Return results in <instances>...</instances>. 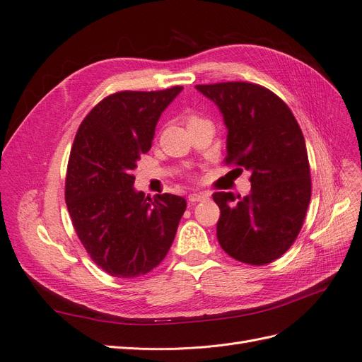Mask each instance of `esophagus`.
<instances>
[{
    "instance_id": "esophagus-1",
    "label": "esophagus",
    "mask_w": 362,
    "mask_h": 362,
    "mask_svg": "<svg viewBox=\"0 0 362 362\" xmlns=\"http://www.w3.org/2000/svg\"><path fill=\"white\" fill-rule=\"evenodd\" d=\"M206 199H208V194H205V193H192V194L189 196V201L193 202V204H196V202H204V201H206Z\"/></svg>"
}]
</instances>
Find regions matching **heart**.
Listing matches in <instances>:
<instances>
[{
    "label": "heart",
    "instance_id": "heart-1",
    "mask_svg": "<svg viewBox=\"0 0 362 362\" xmlns=\"http://www.w3.org/2000/svg\"><path fill=\"white\" fill-rule=\"evenodd\" d=\"M201 120H204L201 116L198 115H187L185 116V125H192V124H196V122H201Z\"/></svg>",
    "mask_w": 362,
    "mask_h": 362
}]
</instances>
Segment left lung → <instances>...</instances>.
Segmentation results:
<instances>
[{
    "label": "left lung",
    "mask_w": 362,
    "mask_h": 362,
    "mask_svg": "<svg viewBox=\"0 0 362 362\" xmlns=\"http://www.w3.org/2000/svg\"><path fill=\"white\" fill-rule=\"evenodd\" d=\"M228 129L226 164L250 172L245 198L217 192V240L229 257L262 266L286 254L311 199L310 163L298 120L279 96L258 84H198Z\"/></svg>",
    "instance_id": "left-lung-1"
}]
</instances>
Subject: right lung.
<instances>
[{
    "label": "right lung",
    "mask_w": 362,
    "mask_h": 362,
    "mask_svg": "<svg viewBox=\"0 0 362 362\" xmlns=\"http://www.w3.org/2000/svg\"><path fill=\"white\" fill-rule=\"evenodd\" d=\"M182 90L117 92L84 117L66 172L68 211L87 254L108 275L137 278L169 252L185 211L181 196L145 198L133 170L151 149L161 113Z\"/></svg>",
    "instance_id": "obj_1"
}]
</instances>
